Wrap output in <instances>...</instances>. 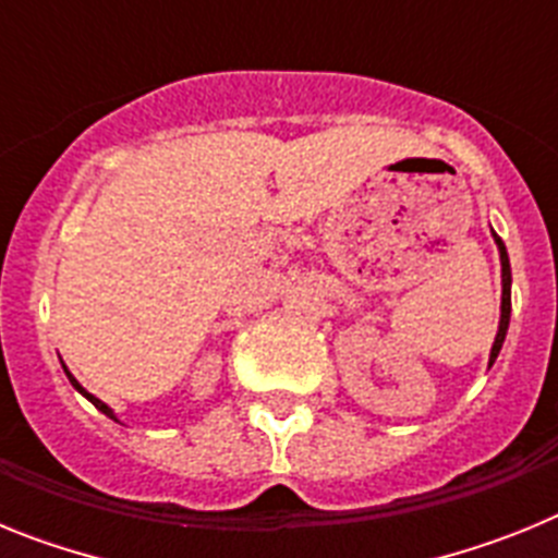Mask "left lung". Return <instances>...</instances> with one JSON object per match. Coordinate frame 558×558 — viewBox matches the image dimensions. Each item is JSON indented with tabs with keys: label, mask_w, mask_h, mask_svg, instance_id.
<instances>
[{
	"label": "left lung",
	"mask_w": 558,
	"mask_h": 558,
	"mask_svg": "<svg viewBox=\"0 0 558 558\" xmlns=\"http://www.w3.org/2000/svg\"><path fill=\"white\" fill-rule=\"evenodd\" d=\"M495 236V245L500 251V284H502V295H500V322H497V335H495V343H492V352H489V368L495 366L497 354L502 349V340H506V332H509V322H511V263H509V251L502 245L500 236L492 231Z\"/></svg>",
	"instance_id": "1"
}]
</instances>
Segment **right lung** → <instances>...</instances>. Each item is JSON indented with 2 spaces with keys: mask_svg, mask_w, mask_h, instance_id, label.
<instances>
[{
  "mask_svg": "<svg viewBox=\"0 0 558 558\" xmlns=\"http://www.w3.org/2000/svg\"><path fill=\"white\" fill-rule=\"evenodd\" d=\"M61 366H63V363H61ZM63 372H66L69 383H72V386H75V391H77V393H83V397H86V399H88V402H92V405H95V408H97V411H100V413H106V416H108V418H113V422H120V418H117V413H113V411H111V408H108V405H106V402H102V399H97V397H95V393H88V391H86V388H83V386H81V383H77V379H75V374L69 372V368H66V366H63Z\"/></svg>",
  "mask_w": 558,
  "mask_h": 558,
  "instance_id": "obj_1",
  "label": "right lung"
}]
</instances>
